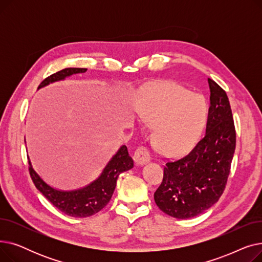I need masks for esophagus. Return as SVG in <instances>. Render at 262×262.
Instances as JSON below:
<instances>
[{
    "mask_svg": "<svg viewBox=\"0 0 262 262\" xmlns=\"http://www.w3.org/2000/svg\"><path fill=\"white\" fill-rule=\"evenodd\" d=\"M150 157L149 153L147 152V149L145 147H138L136 149L135 155H134V161L137 164V166H143V164L149 162Z\"/></svg>",
    "mask_w": 262,
    "mask_h": 262,
    "instance_id": "34e87169",
    "label": "esophagus"
}]
</instances>
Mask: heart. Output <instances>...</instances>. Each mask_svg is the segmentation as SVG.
I'll return each instance as SVG.
<instances>
[{
	"mask_svg": "<svg viewBox=\"0 0 262 262\" xmlns=\"http://www.w3.org/2000/svg\"><path fill=\"white\" fill-rule=\"evenodd\" d=\"M153 127V143L163 155H183L193 147L207 121V108L198 96L177 84L155 87L139 113Z\"/></svg>",
	"mask_w": 262,
	"mask_h": 262,
	"instance_id": "1",
	"label": "heart"
}]
</instances>
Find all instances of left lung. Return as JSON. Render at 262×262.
<instances>
[{"instance_id": "1", "label": "left lung", "mask_w": 262, "mask_h": 262, "mask_svg": "<svg viewBox=\"0 0 262 262\" xmlns=\"http://www.w3.org/2000/svg\"><path fill=\"white\" fill-rule=\"evenodd\" d=\"M210 106L204 138L184 158L168 162L154 193L158 208L176 219H190L221 198L236 148V130L226 92L208 78Z\"/></svg>"}]
</instances>
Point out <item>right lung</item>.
<instances>
[{"label": "right lung", "mask_w": 262, "mask_h": 262, "mask_svg": "<svg viewBox=\"0 0 262 262\" xmlns=\"http://www.w3.org/2000/svg\"><path fill=\"white\" fill-rule=\"evenodd\" d=\"M84 68H67L46 78L38 89L43 88L53 82L64 80L73 74L85 73ZM30 174L36 188L51 202L55 207L64 214L73 217H87L102 210L109 203L117 186V180L121 173L130 170L134 162L128 155L127 147L122 145L117 153L108 161L98 178L90 184L73 190H60L52 187L45 182L33 168L29 157Z\"/></svg>", "instance_id": "obj_1"}]
</instances>
